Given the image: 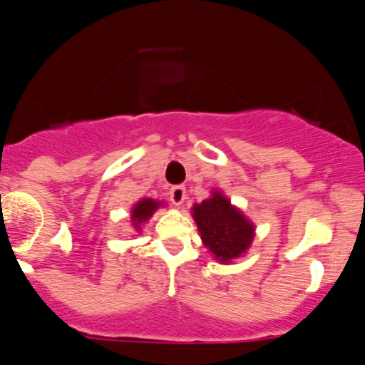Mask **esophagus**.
<instances>
[{
  "instance_id": "34e87169",
  "label": "esophagus",
  "mask_w": 365,
  "mask_h": 365,
  "mask_svg": "<svg viewBox=\"0 0 365 365\" xmlns=\"http://www.w3.org/2000/svg\"><path fill=\"white\" fill-rule=\"evenodd\" d=\"M185 199H186L185 186H173V188L170 190V201H172L175 206L182 205V202H185Z\"/></svg>"
}]
</instances>
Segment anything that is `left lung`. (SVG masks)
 Masks as SVG:
<instances>
[{
  "instance_id": "left-lung-1",
  "label": "left lung",
  "mask_w": 365,
  "mask_h": 365,
  "mask_svg": "<svg viewBox=\"0 0 365 365\" xmlns=\"http://www.w3.org/2000/svg\"><path fill=\"white\" fill-rule=\"evenodd\" d=\"M193 219L201 232L202 243L222 263L241 256L252 243V222L245 219L221 193H214V197L193 206Z\"/></svg>"
}]
</instances>
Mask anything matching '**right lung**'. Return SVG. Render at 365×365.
Returning <instances> with one entry per match:
<instances>
[{"label": "right lung", "mask_w": 365, "mask_h": 365, "mask_svg": "<svg viewBox=\"0 0 365 365\" xmlns=\"http://www.w3.org/2000/svg\"><path fill=\"white\" fill-rule=\"evenodd\" d=\"M159 205L160 202L153 201V199H143L140 202H137L133 212H131V219H133L135 228H140V225H143V222L146 221V219L150 217L157 208H159Z\"/></svg>", "instance_id": "add662e5"}]
</instances>
